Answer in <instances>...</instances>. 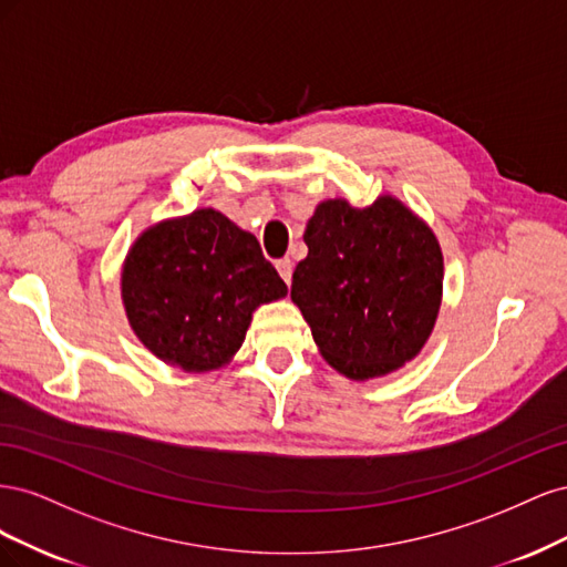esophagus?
Wrapping results in <instances>:
<instances>
[{"label": "esophagus", "mask_w": 567, "mask_h": 567, "mask_svg": "<svg viewBox=\"0 0 567 567\" xmlns=\"http://www.w3.org/2000/svg\"><path fill=\"white\" fill-rule=\"evenodd\" d=\"M277 271H279V277H281L286 284H290V279H293V262H290L288 257H284V260L277 262Z\"/></svg>", "instance_id": "esophagus-1"}]
</instances>
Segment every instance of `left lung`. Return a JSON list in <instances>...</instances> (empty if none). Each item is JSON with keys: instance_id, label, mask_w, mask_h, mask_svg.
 <instances>
[{"instance_id": "left-lung-1", "label": "left lung", "mask_w": 567, "mask_h": 567, "mask_svg": "<svg viewBox=\"0 0 567 567\" xmlns=\"http://www.w3.org/2000/svg\"><path fill=\"white\" fill-rule=\"evenodd\" d=\"M307 257L290 298L319 352L352 381L385 375L414 359L442 302V250L406 205L381 196L369 208L333 198L305 229Z\"/></svg>"}]
</instances>
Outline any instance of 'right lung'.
<instances>
[{"mask_svg": "<svg viewBox=\"0 0 567 567\" xmlns=\"http://www.w3.org/2000/svg\"><path fill=\"white\" fill-rule=\"evenodd\" d=\"M120 286L136 338L188 373L225 367L257 307L288 293L257 238L213 208L148 227Z\"/></svg>", "mask_w": 567, "mask_h": 567, "instance_id": "obj_1", "label": "right lung"}]
</instances>
